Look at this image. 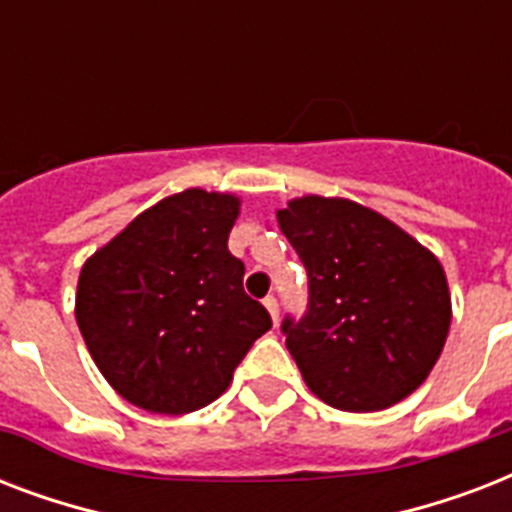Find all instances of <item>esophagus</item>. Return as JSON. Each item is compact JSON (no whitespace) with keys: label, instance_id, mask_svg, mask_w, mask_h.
Segmentation results:
<instances>
[{"label":"esophagus","instance_id":"34e87169","mask_svg":"<svg viewBox=\"0 0 512 512\" xmlns=\"http://www.w3.org/2000/svg\"><path fill=\"white\" fill-rule=\"evenodd\" d=\"M263 305L268 308V313H271L273 324H279V300H276V297H265Z\"/></svg>","mask_w":512,"mask_h":512}]
</instances>
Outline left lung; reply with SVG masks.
Returning a JSON list of instances; mask_svg holds the SVG:
<instances>
[{"mask_svg": "<svg viewBox=\"0 0 512 512\" xmlns=\"http://www.w3.org/2000/svg\"><path fill=\"white\" fill-rule=\"evenodd\" d=\"M276 220L308 271V313L281 327L305 385L342 412H380L414 393L452 324L438 257L337 196L292 199Z\"/></svg>", "mask_w": 512, "mask_h": 512, "instance_id": "obj_1", "label": "left lung"}]
</instances>
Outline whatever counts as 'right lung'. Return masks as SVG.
Listing matches in <instances>:
<instances>
[{"instance_id": "obj_1", "label": "right lung", "mask_w": 512, "mask_h": 512, "mask_svg": "<svg viewBox=\"0 0 512 512\" xmlns=\"http://www.w3.org/2000/svg\"><path fill=\"white\" fill-rule=\"evenodd\" d=\"M233 193H172L140 212L82 265L76 324L108 385L154 414H188L231 385L271 329L228 252Z\"/></svg>"}]
</instances>
